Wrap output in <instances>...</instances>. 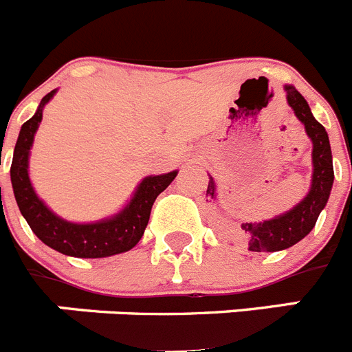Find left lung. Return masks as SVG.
Masks as SVG:
<instances>
[{"instance_id": "obj_1", "label": "left lung", "mask_w": 352, "mask_h": 352, "mask_svg": "<svg viewBox=\"0 0 352 352\" xmlns=\"http://www.w3.org/2000/svg\"><path fill=\"white\" fill-rule=\"evenodd\" d=\"M287 93V104L294 111L298 120L305 125V132L312 141V185L292 210L278 214L275 219L263 222H222V231L234 243L248 248L250 252H278L296 245L298 241L309 234L316 226L319 213L324 210L329 199V192L333 186V160L329 148L328 132L324 126L314 118L309 104L294 86H284ZM206 201L217 199V185L210 176L206 190Z\"/></svg>"}]
</instances>
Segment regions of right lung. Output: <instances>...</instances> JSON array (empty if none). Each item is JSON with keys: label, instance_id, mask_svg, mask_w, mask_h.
<instances>
[{"label": "right lung", "instance_id": "right-lung-1", "mask_svg": "<svg viewBox=\"0 0 352 352\" xmlns=\"http://www.w3.org/2000/svg\"><path fill=\"white\" fill-rule=\"evenodd\" d=\"M54 93L56 89H52L43 96L33 118H30L21 126L15 142L10 179L19 210L38 239L65 256L96 259V257H109L121 252H129L139 243V239L144 234L155 199L173 183L178 170L158 174V176H146L133 192L130 203L111 219L91 223H74L52 213L33 190L28 166H30V149L42 121L43 107L54 96Z\"/></svg>", "mask_w": 352, "mask_h": 352}]
</instances>
